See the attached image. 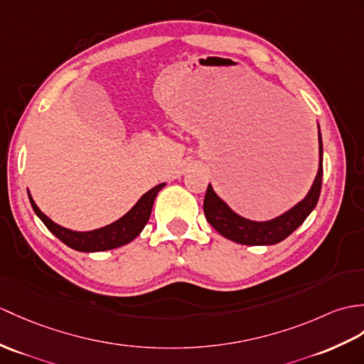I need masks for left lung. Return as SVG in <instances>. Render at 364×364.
Returning <instances> with one entry per match:
<instances>
[{
  "label": "left lung",
  "mask_w": 364,
  "mask_h": 364,
  "mask_svg": "<svg viewBox=\"0 0 364 364\" xmlns=\"http://www.w3.org/2000/svg\"><path fill=\"white\" fill-rule=\"evenodd\" d=\"M319 129V125H318ZM319 141V167L316 178L311 184L309 193L304 197L296 206L287 210L273 220L255 222L248 220L226 205V203L214 192L213 186H208L205 201H203V210H205L206 220L220 232L223 237L242 245H274L282 242L284 239L299 228L304 220L309 217L311 210L315 209L321 184H323V139L321 133H318Z\"/></svg>",
  "instance_id": "8db88e82"
}]
</instances>
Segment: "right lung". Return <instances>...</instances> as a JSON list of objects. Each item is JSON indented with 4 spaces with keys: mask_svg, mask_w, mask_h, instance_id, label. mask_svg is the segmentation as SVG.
I'll return each instance as SVG.
<instances>
[{
    "mask_svg": "<svg viewBox=\"0 0 364 364\" xmlns=\"http://www.w3.org/2000/svg\"><path fill=\"white\" fill-rule=\"evenodd\" d=\"M164 186L166 183H161L155 186V188H151L149 192L144 193V196L138 200L136 205H134L124 217H121L119 220H116L112 225H107L104 228H99V230L85 231V232L71 231L68 230V228L54 223L48 215H45L38 209L36 201L32 200L29 191H28V196H29V201L32 205L33 213L38 215V218L45 223L48 230L53 232L57 239H60L66 247H70L75 251H82V252H96V251L119 248L122 245H127L133 239H136L141 234V231L144 230V226L147 225L151 214V208H154V201L158 196V192L161 191Z\"/></svg>",
    "mask_w": 364,
    "mask_h": 364,
    "instance_id": "add662e5",
    "label": "right lung"
}]
</instances>
